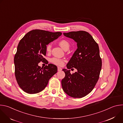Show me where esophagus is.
I'll return each instance as SVG.
<instances>
[{"mask_svg": "<svg viewBox=\"0 0 123 123\" xmlns=\"http://www.w3.org/2000/svg\"><path fill=\"white\" fill-rule=\"evenodd\" d=\"M62 68H61L60 67H58L57 68V70H58V72H60V71H62Z\"/></svg>", "mask_w": 123, "mask_h": 123, "instance_id": "34e87169", "label": "esophagus"}]
</instances>
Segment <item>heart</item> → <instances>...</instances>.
I'll return each instance as SVG.
<instances>
[{"label":"heart","instance_id":"1","mask_svg":"<svg viewBox=\"0 0 123 123\" xmlns=\"http://www.w3.org/2000/svg\"><path fill=\"white\" fill-rule=\"evenodd\" d=\"M59 45L60 46V47L64 49V50H66L67 49H68L69 48V43L66 40H61L59 43ZM46 49L47 52H50L51 51V44L50 43L48 44L46 46ZM50 62L53 63L56 65L57 66H62L64 65V60L62 59H60L58 58H56V57H53L50 59Z\"/></svg>","mask_w":123,"mask_h":123}]
</instances>
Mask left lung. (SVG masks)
<instances>
[{
  "instance_id": "obj_1",
  "label": "left lung",
  "mask_w": 123,
  "mask_h": 123,
  "mask_svg": "<svg viewBox=\"0 0 123 123\" xmlns=\"http://www.w3.org/2000/svg\"><path fill=\"white\" fill-rule=\"evenodd\" d=\"M74 39L77 49L67 65L68 69L74 68L77 72L70 73V70L63 69L65 77L61 81L63 91L69 96L82 98L90 93L96 84L102 68L98 44L86 31H80L63 33Z\"/></svg>"
}]
</instances>
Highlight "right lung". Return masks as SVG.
I'll list each match as a JSON object with an SVG mask.
<instances>
[{"label": "right lung", "instance_id": "obj_1", "mask_svg": "<svg viewBox=\"0 0 123 123\" xmlns=\"http://www.w3.org/2000/svg\"><path fill=\"white\" fill-rule=\"evenodd\" d=\"M61 35V32L33 30L20 40L14 57V73L19 86L26 93L35 94L42 91L49 79L57 72V68L54 64L41 68L38 63L45 62L46 45Z\"/></svg>", "mask_w": 123, "mask_h": 123}]
</instances>
